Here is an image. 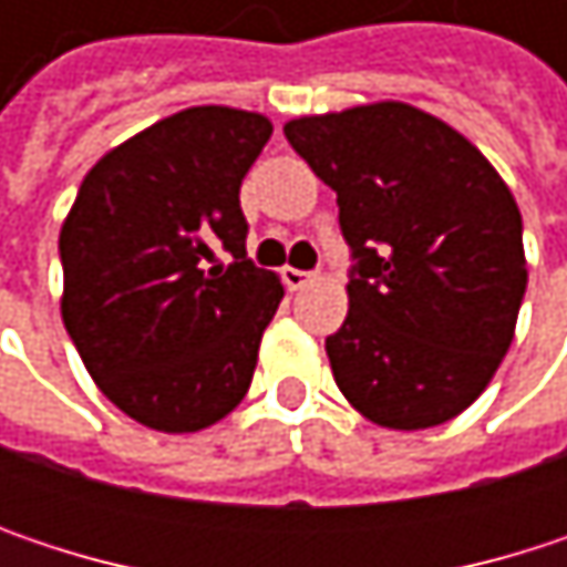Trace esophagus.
<instances>
[{
	"mask_svg": "<svg viewBox=\"0 0 567 567\" xmlns=\"http://www.w3.org/2000/svg\"><path fill=\"white\" fill-rule=\"evenodd\" d=\"M282 282L291 288V291H298V288H305V285L311 282V272H301V269H282Z\"/></svg>",
	"mask_w": 567,
	"mask_h": 567,
	"instance_id": "34e87169",
	"label": "esophagus"
}]
</instances>
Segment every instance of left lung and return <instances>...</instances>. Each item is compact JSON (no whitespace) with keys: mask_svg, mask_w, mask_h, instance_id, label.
<instances>
[{"mask_svg":"<svg viewBox=\"0 0 567 567\" xmlns=\"http://www.w3.org/2000/svg\"><path fill=\"white\" fill-rule=\"evenodd\" d=\"M338 193L351 249L331 374L368 420L426 430L463 413L506 358L525 295L522 216L493 164L450 124L368 104L285 124Z\"/></svg>","mask_w":567,"mask_h":567,"instance_id":"1","label":"left lung"}]
</instances>
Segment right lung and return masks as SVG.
Masks as SVG:
<instances>
[{
    "instance_id": "obj_1",
    "label": "right lung",
    "mask_w": 567,
    "mask_h": 567,
    "mask_svg": "<svg viewBox=\"0 0 567 567\" xmlns=\"http://www.w3.org/2000/svg\"><path fill=\"white\" fill-rule=\"evenodd\" d=\"M269 137L262 114L179 111L101 157L61 226L64 328L101 394L151 430L213 426L252 384L285 288L246 256L239 186Z\"/></svg>"
}]
</instances>
